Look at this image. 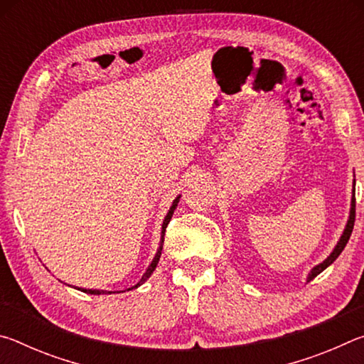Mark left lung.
<instances>
[{
	"instance_id": "obj_1",
	"label": "left lung",
	"mask_w": 364,
	"mask_h": 364,
	"mask_svg": "<svg viewBox=\"0 0 364 364\" xmlns=\"http://www.w3.org/2000/svg\"><path fill=\"white\" fill-rule=\"evenodd\" d=\"M353 225H355V180H353V189H352V205H350V215H348V220H347V225H345V230L342 232L341 239H338L337 245L334 247V250L331 252L329 257L326 258L324 262H321L316 267H313L310 273H308V278L306 282L315 279L319 273H323V271L336 262V258L342 254V250L345 249V245H347L350 236H352V231H353Z\"/></svg>"
}]
</instances>
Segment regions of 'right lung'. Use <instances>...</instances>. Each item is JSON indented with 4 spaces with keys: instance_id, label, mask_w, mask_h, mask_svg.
I'll list each match as a JSON object with an SVG mask.
<instances>
[{
    "instance_id": "right-lung-1",
    "label": "right lung",
    "mask_w": 364,
    "mask_h": 364,
    "mask_svg": "<svg viewBox=\"0 0 364 364\" xmlns=\"http://www.w3.org/2000/svg\"><path fill=\"white\" fill-rule=\"evenodd\" d=\"M180 197H181V196H178L176 199L173 200V204H171L170 210H168V213H167V217H165V220H164V223H162V232H160V244H159V249H157V252H156V257L152 258L151 264H149V267H147L146 273L143 274V278L139 279L138 284H134L133 287L127 289V291H132V289H136V287H139L141 284H144V282L151 278V274L154 273V269L157 268V263H159V260H160V255H162V247H164V236H165V230H167V225L170 223L171 217H173V212H175V208L178 207V202H180ZM77 289H78V291H82V292H86V294H93V295H101V294H112V291H100V289H82V287H77ZM122 292H123V291H122Z\"/></svg>"
}]
</instances>
